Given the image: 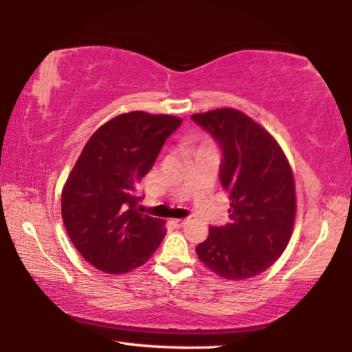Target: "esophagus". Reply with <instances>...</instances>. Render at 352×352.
I'll list each match as a JSON object with an SVG mask.
<instances>
[{"instance_id":"34e87169","label":"esophagus","mask_w":352,"mask_h":352,"mask_svg":"<svg viewBox=\"0 0 352 352\" xmlns=\"http://www.w3.org/2000/svg\"><path fill=\"white\" fill-rule=\"evenodd\" d=\"M172 223L178 226V228H183V226L188 223V220L186 219H174V220H172Z\"/></svg>"}]
</instances>
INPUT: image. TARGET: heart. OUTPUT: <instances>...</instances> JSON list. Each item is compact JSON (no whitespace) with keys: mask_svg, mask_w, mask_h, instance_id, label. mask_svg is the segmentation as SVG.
<instances>
[{"mask_svg":"<svg viewBox=\"0 0 352 352\" xmlns=\"http://www.w3.org/2000/svg\"><path fill=\"white\" fill-rule=\"evenodd\" d=\"M206 151H214V147H212L211 142H208V141H201L200 144L195 146V148H194V153L197 155V153H200V152H206Z\"/></svg>","mask_w":352,"mask_h":352,"instance_id":"heart-1","label":"heart"}]
</instances>
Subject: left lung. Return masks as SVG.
Here are the masks:
<instances>
[{
	"label": "left lung",
	"instance_id": "left-lung-1",
	"mask_svg": "<svg viewBox=\"0 0 352 352\" xmlns=\"http://www.w3.org/2000/svg\"><path fill=\"white\" fill-rule=\"evenodd\" d=\"M223 152L220 183L230 194V223L210 226L195 252L231 281L265 272L287 247L296 216L294 172L279 142L245 113L217 109L190 116Z\"/></svg>",
	"mask_w": 352,
	"mask_h": 352
}]
</instances>
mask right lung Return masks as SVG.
Masks as SVG:
<instances>
[{"mask_svg":"<svg viewBox=\"0 0 352 352\" xmlns=\"http://www.w3.org/2000/svg\"><path fill=\"white\" fill-rule=\"evenodd\" d=\"M182 119L129 111L102 124L83 146L62 189V219L83 259L121 275L151 259L166 222L135 210L136 184Z\"/></svg>","mask_w":352,"mask_h":352,"instance_id":"obj_1","label":"right lung"}]
</instances>
